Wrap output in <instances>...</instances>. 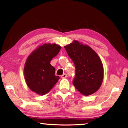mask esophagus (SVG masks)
<instances>
[{
	"mask_svg": "<svg viewBox=\"0 0 128 128\" xmlns=\"http://www.w3.org/2000/svg\"><path fill=\"white\" fill-rule=\"evenodd\" d=\"M61 78H66V77H67V74H66V73L63 74L61 76Z\"/></svg>",
	"mask_w": 128,
	"mask_h": 128,
	"instance_id": "obj_1",
	"label": "esophagus"
}]
</instances>
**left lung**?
Here are the masks:
<instances>
[{
  "label": "left lung",
  "mask_w": 128,
  "mask_h": 128,
  "mask_svg": "<svg viewBox=\"0 0 128 128\" xmlns=\"http://www.w3.org/2000/svg\"><path fill=\"white\" fill-rule=\"evenodd\" d=\"M64 48L75 65L72 84L76 89L84 96L98 91L102 83L104 71L97 53L89 46L77 41H74Z\"/></svg>",
  "instance_id": "1"
}]
</instances>
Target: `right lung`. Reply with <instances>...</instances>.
<instances>
[{"instance_id":"obj_1","label":"right lung","mask_w":128,"mask_h":128,"mask_svg":"<svg viewBox=\"0 0 128 128\" xmlns=\"http://www.w3.org/2000/svg\"><path fill=\"white\" fill-rule=\"evenodd\" d=\"M61 47L56 44H44L30 54L26 61L24 76L32 92L44 95L52 88L60 79L55 74V68L50 64Z\"/></svg>"}]
</instances>
